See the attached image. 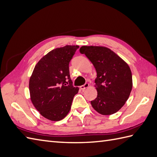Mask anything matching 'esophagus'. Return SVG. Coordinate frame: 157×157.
Segmentation results:
<instances>
[{
  "label": "esophagus",
  "mask_w": 157,
  "mask_h": 157,
  "mask_svg": "<svg viewBox=\"0 0 157 157\" xmlns=\"http://www.w3.org/2000/svg\"><path fill=\"white\" fill-rule=\"evenodd\" d=\"M89 87V83H86L84 85L80 86V88H81V90H84L86 88H87V87Z\"/></svg>",
  "instance_id": "34e87169"
}]
</instances>
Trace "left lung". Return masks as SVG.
Listing matches in <instances>:
<instances>
[{
  "label": "left lung",
  "mask_w": 157,
  "mask_h": 157,
  "mask_svg": "<svg viewBox=\"0 0 157 157\" xmlns=\"http://www.w3.org/2000/svg\"><path fill=\"white\" fill-rule=\"evenodd\" d=\"M97 72L95 87L98 95L91 101L94 110L102 115L117 112L128 99L132 88V72L128 63L108 47L82 46Z\"/></svg>",
  "instance_id": "left-lung-1"
}]
</instances>
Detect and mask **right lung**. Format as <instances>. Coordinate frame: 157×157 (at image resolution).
I'll use <instances>...</instances> for the list:
<instances>
[{
	"instance_id": "obj_1",
	"label": "right lung",
	"mask_w": 157,
	"mask_h": 157,
	"mask_svg": "<svg viewBox=\"0 0 157 157\" xmlns=\"http://www.w3.org/2000/svg\"><path fill=\"white\" fill-rule=\"evenodd\" d=\"M78 45L51 51L36 64L29 79L33 104L40 114L52 121L63 119L70 112L79 87L72 85L69 63Z\"/></svg>"
}]
</instances>
